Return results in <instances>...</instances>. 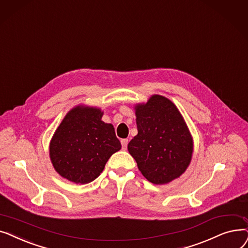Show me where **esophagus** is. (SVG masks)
Here are the masks:
<instances>
[{
  "instance_id": "esophagus-1",
  "label": "esophagus",
  "mask_w": 248,
  "mask_h": 248,
  "mask_svg": "<svg viewBox=\"0 0 248 248\" xmlns=\"http://www.w3.org/2000/svg\"><path fill=\"white\" fill-rule=\"evenodd\" d=\"M128 142H129V140H128L127 138H125V139H121V144H122V148H123V149H126V148H127Z\"/></svg>"
}]
</instances>
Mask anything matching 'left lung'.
I'll return each instance as SVG.
<instances>
[{"label": "left lung", "mask_w": 248, "mask_h": 248, "mask_svg": "<svg viewBox=\"0 0 248 248\" xmlns=\"http://www.w3.org/2000/svg\"><path fill=\"white\" fill-rule=\"evenodd\" d=\"M135 110L138 134L128 143V150L139 170L155 185L179 178L191 162L193 140L178 108L155 95Z\"/></svg>", "instance_id": "1"}]
</instances>
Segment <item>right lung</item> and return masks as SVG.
I'll list each match as a JSON object with an SVG mask.
<instances>
[{
    "label": "right lung",
    "instance_id": "right-lung-1",
    "mask_svg": "<svg viewBox=\"0 0 248 248\" xmlns=\"http://www.w3.org/2000/svg\"><path fill=\"white\" fill-rule=\"evenodd\" d=\"M97 108H74L56 129L49 153L55 170L76 184L96 180L121 143Z\"/></svg>",
    "mask_w": 248,
    "mask_h": 248
}]
</instances>
